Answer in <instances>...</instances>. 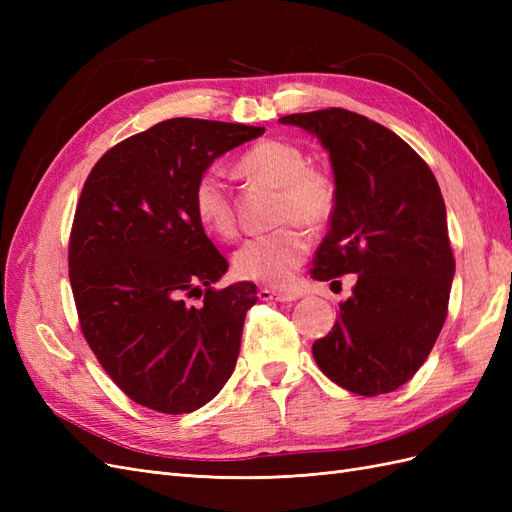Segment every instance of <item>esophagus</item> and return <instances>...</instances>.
I'll return each instance as SVG.
<instances>
[{"instance_id":"34e87169","label":"esophagus","mask_w":512,"mask_h":512,"mask_svg":"<svg viewBox=\"0 0 512 512\" xmlns=\"http://www.w3.org/2000/svg\"><path fill=\"white\" fill-rule=\"evenodd\" d=\"M258 297H260V301H280V303H286V301H294V299H297L299 294L292 292V290L260 288V290H258Z\"/></svg>"}]
</instances>
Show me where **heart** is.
Segmentation results:
<instances>
[{
	"label": "heart",
	"instance_id": "b5f03b06",
	"mask_svg": "<svg viewBox=\"0 0 512 512\" xmlns=\"http://www.w3.org/2000/svg\"><path fill=\"white\" fill-rule=\"evenodd\" d=\"M237 170L252 181L280 188L275 222L282 226L267 235L247 239L235 252V273L265 286H284L292 280L309 252V228L327 224L337 207V188L327 170L309 166L307 153L286 141L267 138L247 149ZM196 220L220 239L235 237L237 215L228 183L218 168L198 175L192 190Z\"/></svg>",
	"mask_w": 512,
	"mask_h": 512
}]
</instances>
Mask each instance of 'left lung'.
<instances>
[{"label":"left lung","mask_w":512,"mask_h":512,"mask_svg":"<svg viewBox=\"0 0 512 512\" xmlns=\"http://www.w3.org/2000/svg\"><path fill=\"white\" fill-rule=\"evenodd\" d=\"M280 121L318 136L333 166L337 207L312 277L359 273L314 359L350 393H391L425 363L448 312L455 258L440 185L406 141L359 113L324 108Z\"/></svg>","instance_id":"1"}]
</instances>
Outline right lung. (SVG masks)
I'll return each instance as SVG.
<instances>
[{
  "label": "right lung",
  "instance_id": "obj_1",
  "mask_svg": "<svg viewBox=\"0 0 512 512\" xmlns=\"http://www.w3.org/2000/svg\"><path fill=\"white\" fill-rule=\"evenodd\" d=\"M262 132L168 119L108 149L83 185L68 247L81 331L111 380L149 410L203 408L237 365L256 286L213 288L228 262L196 220L192 190L215 158Z\"/></svg>",
  "mask_w": 512,
  "mask_h": 512
}]
</instances>
